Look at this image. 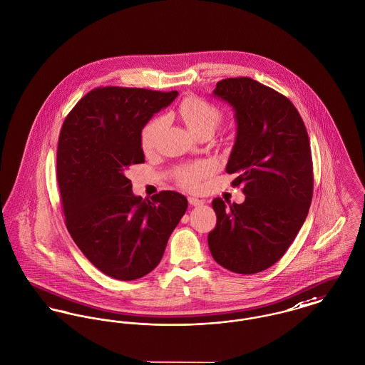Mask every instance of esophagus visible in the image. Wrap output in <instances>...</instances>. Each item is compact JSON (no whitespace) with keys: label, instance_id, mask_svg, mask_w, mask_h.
Instances as JSON below:
<instances>
[{"label":"esophagus","instance_id":"1","mask_svg":"<svg viewBox=\"0 0 365 365\" xmlns=\"http://www.w3.org/2000/svg\"><path fill=\"white\" fill-rule=\"evenodd\" d=\"M188 202H190L191 206H200V205L205 203L202 199H197V197H194V196H190V197H188Z\"/></svg>","mask_w":365,"mask_h":365}]
</instances>
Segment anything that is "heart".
<instances>
[{
  "label": "heart",
  "mask_w": 365,
  "mask_h": 365,
  "mask_svg": "<svg viewBox=\"0 0 365 365\" xmlns=\"http://www.w3.org/2000/svg\"><path fill=\"white\" fill-rule=\"evenodd\" d=\"M166 118H174L181 120L188 128V131L197 138L200 135L210 137L215 133L220 123L222 122V112L215 103L203 98L190 96L184 98L178 103L177 109L169 112ZM165 122L162 118H152L143 125L140 131V144L144 153L149 155L156 149ZM206 173L207 168L205 165H184L175 170L174 178L181 187L195 190L199 185L200 180L206 175Z\"/></svg>",
  "instance_id": "b5f03b06"
}]
</instances>
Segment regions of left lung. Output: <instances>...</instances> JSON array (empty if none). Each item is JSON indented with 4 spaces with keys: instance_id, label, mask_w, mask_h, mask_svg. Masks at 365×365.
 Listing matches in <instances>:
<instances>
[{
    "instance_id": "1",
    "label": "left lung",
    "mask_w": 365,
    "mask_h": 365,
    "mask_svg": "<svg viewBox=\"0 0 365 365\" xmlns=\"http://www.w3.org/2000/svg\"><path fill=\"white\" fill-rule=\"evenodd\" d=\"M213 94L235 110L237 140L225 171L237 174L245 202L212 206L217 222L207 242L232 272L256 274L275 264L294 241L313 197V160L306 125L291 101L250 78L217 83Z\"/></svg>"
}]
</instances>
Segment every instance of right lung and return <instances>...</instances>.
<instances>
[{
	"instance_id": "right-lung-1",
	"label": "right lung",
	"mask_w": 365,
	"mask_h": 365,
	"mask_svg": "<svg viewBox=\"0 0 365 365\" xmlns=\"http://www.w3.org/2000/svg\"><path fill=\"white\" fill-rule=\"evenodd\" d=\"M177 96L98 87L62 124L56 180L66 228L83 255L115 279H138L156 267L188 207L187 197L174 191L152 200L135 196L124 175L130 166L145 162L143 125Z\"/></svg>"
}]
</instances>
